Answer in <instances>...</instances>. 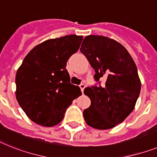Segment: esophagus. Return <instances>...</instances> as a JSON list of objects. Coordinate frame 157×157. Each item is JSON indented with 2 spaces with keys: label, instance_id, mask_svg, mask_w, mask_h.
Wrapping results in <instances>:
<instances>
[{
  "label": "esophagus",
  "instance_id": "esophagus-1",
  "mask_svg": "<svg viewBox=\"0 0 157 157\" xmlns=\"http://www.w3.org/2000/svg\"><path fill=\"white\" fill-rule=\"evenodd\" d=\"M80 88H81V90L83 93V92H84V90H85V85H84V84H81V85H80Z\"/></svg>",
  "mask_w": 157,
  "mask_h": 157
}]
</instances>
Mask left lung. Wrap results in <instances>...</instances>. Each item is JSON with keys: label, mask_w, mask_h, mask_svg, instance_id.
<instances>
[{"label": "left lung", "mask_w": 157, "mask_h": 157, "mask_svg": "<svg viewBox=\"0 0 157 157\" xmlns=\"http://www.w3.org/2000/svg\"><path fill=\"white\" fill-rule=\"evenodd\" d=\"M80 50L94 68L96 81L105 80L103 86L84 91L91 100L83 113L85 122L97 129L112 128L135 108L141 88L136 65L122 44L106 36H87Z\"/></svg>", "instance_id": "8db88e82"}]
</instances>
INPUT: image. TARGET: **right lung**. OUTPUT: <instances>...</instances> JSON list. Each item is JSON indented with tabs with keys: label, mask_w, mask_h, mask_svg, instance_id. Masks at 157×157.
<instances>
[{
	"label": "right lung",
	"mask_w": 157,
	"mask_h": 157,
	"mask_svg": "<svg viewBox=\"0 0 157 157\" xmlns=\"http://www.w3.org/2000/svg\"><path fill=\"white\" fill-rule=\"evenodd\" d=\"M82 36L50 39L35 46L25 57L16 75V97L31 121L52 127L62 121L81 89L70 83L66 64L77 52Z\"/></svg>",
	"instance_id": "right-lung-1"
}]
</instances>
